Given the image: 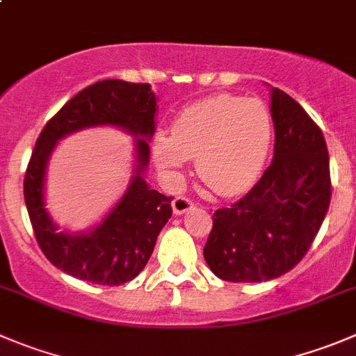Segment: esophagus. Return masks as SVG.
Listing matches in <instances>:
<instances>
[{
    "label": "esophagus",
    "mask_w": 356,
    "mask_h": 356,
    "mask_svg": "<svg viewBox=\"0 0 356 356\" xmlns=\"http://www.w3.org/2000/svg\"><path fill=\"white\" fill-rule=\"evenodd\" d=\"M192 208H194V202L188 197H176L172 201V213L175 215H184V213L191 211Z\"/></svg>",
    "instance_id": "esophagus-1"
}]
</instances>
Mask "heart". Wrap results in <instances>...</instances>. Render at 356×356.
<instances>
[{"label":"heart","mask_w":356,"mask_h":356,"mask_svg":"<svg viewBox=\"0 0 356 356\" xmlns=\"http://www.w3.org/2000/svg\"><path fill=\"white\" fill-rule=\"evenodd\" d=\"M270 141L273 120L262 101L218 94L185 108L171 134H155L152 155L165 175H176L187 159H195L199 178L215 194L234 197L259 180Z\"/></svg>","instance_id":"1"}]
</instances>
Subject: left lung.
<instances>
[{
	"instance_id": "obj_1",
	"label": "left lung",
	"mask_w": 356,
	"mask_h": 356,
	"mask_svg": "<svg viewBox=\"0 0 356 356\" xmlns=\"http://www.w3.org/2000/svg\"><path fill=\"white\" fill-rule=\"evenodd\" d=\"M274 157L255 187L216 209L204 259L220 280L262 283L283 276L309 250L330 204L328 150L296 99L270 89Z\"/></svg>"
}]
</instances>
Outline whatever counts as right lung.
<instances>
[{
  "label": "right lung",
  "instance_id": "1",
  "mask_svg": "<svg viewBox=\"0 0 356 356\" xmlns=\"http://www.w3.org/2000/svg\"><path fill=\"white\" fill-rule=\"evenodd\" d=\"M157 97L150 83L103 80L71 97L43 127L24 178V199L43 255L66 274L96 285H122L145 269L162 227L171 218V199L145 180L148 141L155 133ZM113 124L135 138L137 165L121 201L90 232H59L44 208V176L56 141L76 130Z\"/></svg>",
  "mask_w": 356,
  "mask_h": 356
}]
</instances>
